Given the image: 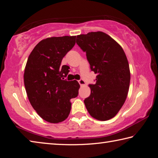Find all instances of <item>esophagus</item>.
Segmentation results:
<instances>
[{
    "label": "esophagus",
    "mask_w": 158,
    "mask_h": 158,
    "mask_svg": "<svg viewBox=\"0 0 158 158\" xmlns=\"http://www.w3.org/2000/svg\"><path fill=\"white\" fill-rule=\"evenodd\" d=\"M78 82L79 84L81 85V86H82V85H85V81H84L83 79H81L80 81H78Z\"/></svg>",
    "instance_id": "esophagus-1"
}]
</instances>
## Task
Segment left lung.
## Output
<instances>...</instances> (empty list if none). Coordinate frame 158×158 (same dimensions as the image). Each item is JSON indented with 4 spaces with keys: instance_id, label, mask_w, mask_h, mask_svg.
<instances>
[{
    "instance_id": "8db88e82",
    "label": "left lung",
    "mask_w": 158,
    "mask_h": 158,
    "mask_svg": "<svg viewBox=\"0 0 158 158\" xmlns=\"http://www.w3.org/2000/svg\"><path fill=\"white\" fill-rule=\"evenodd\" d=\"M76 43L86 52L90 68L97 74L96 83L89 85L91 94L84 101L85 107L96 120H110L122 108L130 87V71L125 52L102 31L77 35Z\"/></svg>"
}]
</instances>
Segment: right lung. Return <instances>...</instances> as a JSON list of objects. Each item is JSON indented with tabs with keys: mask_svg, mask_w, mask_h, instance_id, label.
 I'll return each instance as SVG.
<instances>
[{
	"mask_svg": "<svg viewBox=\"0 0 158 158\" xmlns=\"http://www.w3.org/2000/svg\"><path fill=\"white\" fill-rule=\"evenodd\" d=\"M76 38L66 35L42 40L26 64L24 82L28 100L40 117L48 123L65 120L71 111V99L78 94V82L64 80L69 66H61L62 59L76 44Z\"/></svg>",
	"mask_w": 158,
	"mask_h": 158,
	"instance_id": "add662e5",
	"label": "right lung"
}]
</instances>
